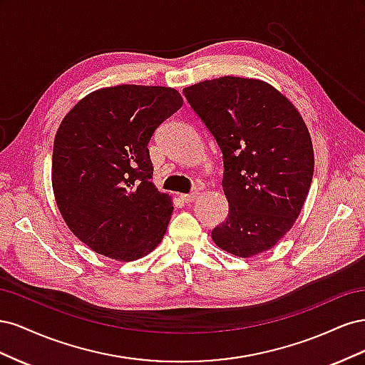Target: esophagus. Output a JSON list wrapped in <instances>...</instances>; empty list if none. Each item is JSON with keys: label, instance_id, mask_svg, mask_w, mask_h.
I'll return each instance as SVG.
<instances>
[{"label": "esophagus", "instance_id": "esophagus-1", "mask_svg": "<svg viewBox=\"0 0 365 365\" xmlns=\"http://www.w3.org/2000/svg\"><path fill=\"white\" fill-rule=\"evenodd\" d=\"M197 195H200V193H197V192L195 190V192H192V193H189V195H181L180 197H181V200H182L184 202H193V201L196 200V197H197Z\"/></svg>", "mask_w": 365, "mask_h": 365}]
</instances>
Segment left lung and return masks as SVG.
<instances>
[{
    "mask_svg": "<svg viewBox=\"0 0 365 365\" xmlns=\"http://www.w3.org/2000/svg\"><path fill=\"white\" fill-rule=\"evenodd\" d=\"M182 93L222 152L228 216L213 228V242L239 257L272 248L300 215L314 176L302 115L257 79L224 76Z\"/></svg>",
    "mask_w": 365,
    "mask_h": 365,
    "instance_id": "8db88e82",
    "label": "left lung"
}]
</instances>
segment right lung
Segmentation results:
<instances>
[{
	"label": "right lung",
	"mask_w": 365,
	"mask_h": 365,
	"mask_svg": "<svg viewBox=\"0 0 365 365\" xmlns=\"http://www.w3.org/2000/svg\"><path fill=\"white\" fill-rule=\"evenodd\" d=\"M182 106L173 88L118 85L83 97L54 137L51 182L74 236L120 262L157 248L173 212L152 184L149 141Z\"/></svg>",
	"instance_id": "obj_1"
}]
</instances>
